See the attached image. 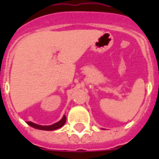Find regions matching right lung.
Listing matches in <instances>:
<instances>
[{
  "label": "right lung",
  "instance_id": "1",
  "mask_svg": "<svg viewBox=\"0 0 159 159\" xmlns=\"http://www.w3.org/2000/svg\"><path fill=\"white\" fill-rule=\"evenodd\" d=\"M66 116H64L62 119L60 120L59 122L54 123V124H52V125H49V126H42V125H38V124L33 123H31V122H27V124H29L30 126L33 127V128H35V129H37L55 130L59 129V128H61V127L66 123Z\"/></svg>",
  "mask_w": 159,
  "mask_h": 159
}]
</instances>
